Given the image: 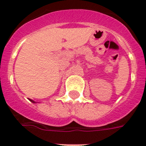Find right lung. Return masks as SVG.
Segmentation results:
<instances>
[{
  "label": "right lung",
  "mask_w": 146,
  "mask_h": 146,
  "mask_svg": "<svg viewBox=\"0 0 146 146\" xmlns=\"http://www.w3.org/2000/svg\"><path fill=\"white\" fill-rule=\"evenodd\" d=\"M30 100V101H32L33 103H34V101H33V100Z\"/></svg>",
  "instance_id": "obj_1"
}]
</instances>
